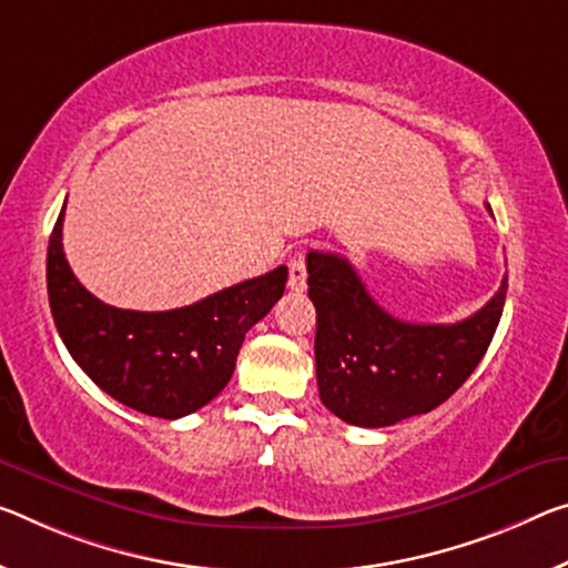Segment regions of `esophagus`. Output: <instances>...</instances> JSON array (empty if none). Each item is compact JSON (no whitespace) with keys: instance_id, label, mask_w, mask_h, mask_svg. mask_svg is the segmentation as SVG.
<instances>
[{"instance_id":"obj_1","label":"esophagus","mask_w":568,"mask_h":568,"mask_svg":"<svg viewBox=\"0 0 568 568\" xmlns=\"http://www.w3.org/2000/svg\"><path fill=\"white\" fill-rule=\"evenodd\" d=\"M287 267H291V277H287V285H291V291L303 293L305 291V277H308V273H305V257L303 255L291 257Z\"/></svg>"}]
</instances>
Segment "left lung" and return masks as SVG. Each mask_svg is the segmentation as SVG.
Returning <instances> with one entry per match:
<instances>
[{
  "instance_id": "8db88e82",
  "label": "left lung",
  "mask_w": 568,
  "mask_h": 568,
  "mask_svg": "<svg viewBox=\"0 0 568 568\" xmlns=\"http://www.w3.org/2000/svg\"><path fill=\"white\" fill-rule=\"evenodd\" d=\"M305 265L316 305L321 402L356 427L397 425L453 397L488 351L506 305L503 277L498 293L470 318L409 323L366 293L346 257L311 250Z\"/></svg>"
}]
</instances>
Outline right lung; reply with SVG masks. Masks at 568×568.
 I'll return each mask as SVG.
<instances>
[{
    "mask_svg": "<svg viewBox=\"0 0 568 568\" xmlns=\"http://www.w3.org/2000/svg\"><path fill=\"white\" fill-rule=\"evenodd\" d=\"M62 206L48 245V295L62 344L125 407L179 419L227 386L245 333L281 301L287 267L174 311H123L80 285L62 252Z\"/></svg>",
    "mask_w": 568,
    "mask_h": 568,
    "instance_id": "right-lung-1",
    "label": "right lung"
}]
</instances>
